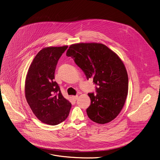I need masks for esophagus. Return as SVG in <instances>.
<instances>
[{
    "mask_svg": "<svg viewBox=\"0 0 160 160\" xmlns=\"http://www.w3.org/2000/svg\"><path fill=\"white\" fill-rule=\"evenodd\" d=\"M72 98H73V100H77V98H78V95L73 96V97H72Z\"/></svg>",
    "mask_w": 160,
    "mask_h": 160,
    "instance_id": "esophagus-1",
    "label": "esophagus"
}]
</instances>
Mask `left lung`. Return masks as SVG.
Wrapping results in <instances>:
<instances>
[{"instance_id": "obj_1", "label": "left lung", "mask_w": 160, "mask_h": 160, "mask_svg": "<svg viewBox=\"0 0 160 160\" xmlns=\"http://www.w3.org/2000/svg\"><path fill=\"white\" fill-rule=\"evenodd\" d=\"M67 56L96 85L97 93H88L91 103L87 109L88 117L99 124L112 121L123 108L128 95V78L122 61L106 45L97 43L72 45Z\"/></svg>"}]
</instances>
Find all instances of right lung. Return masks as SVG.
<instances>
[{
  "instance_id": "right-lung-1",
  "label": "right lung",
  "mask_w": 160,
  "mask_h": 160,
  "mask_svg": "<svg viewBox=\"0 0 160 160\" xmlns=\"http://www.w3.org/2000/svg\"><path fill=\"white\" fill-rule=\"evenodd\" d=\"M67 48L50 47L41 50L32 62L26 77L27 102L37 118L50 125L63 122L72 107L54 81L58 61Z\"/></svg>"
}]
</instances>
